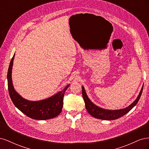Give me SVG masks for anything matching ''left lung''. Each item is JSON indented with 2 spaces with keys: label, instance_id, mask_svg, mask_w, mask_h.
Returning a JSON list of instances; mask_svg holds the SVG:
<instances>
[{
  "label": "left lung",
  "instance_id": "8db88e82",
  "mask_svg": "<svg viewBox=\"0 0 149 149\" xmlns=\"http://www.w3.org/2000/svg\"><path fill=\"white\" fill-rule=\"evenodd\" d=\"M143 86L141 90V92H140L138 97L128 107L124 108V109L119 110H107L96 106L94 104H93L89 100L86 93L84 88L83 86H82V94L85 103L86 108L87 111L90 115L97 119L111 120L119 119L120 117L126 114L137 104L140 97L141 96V94L143 91Z\"/></svg>",
  "mask_w": 149,
  "mask_h": 149
}]
</instances>
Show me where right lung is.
I'll list each match as a JSON object with an SVG mask.
<instances>
[{
  "label": "right lung",
  "mask_w": 149,
  "mask_h": 149,
  "mask_svg": "<svg viewBox=\"0 0 149 149\" xmlns=\"http://www.w3.org/2000/svg\"><path fill=\"white\" fill-rule=\"evenodd\" d=\"M15 54L10 61L7 72L8 89L11 100L18 109L29 118L36 120L52 119L59 115L63 105V97L70 84L53 96L38 101H30L22 97L13 88L12 70Z\"/></svg>",
  "instance_id": "right-lung-1"
}]
</instances>
